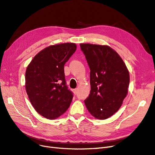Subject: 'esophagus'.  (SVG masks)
I'll list each match as a JSON object with an SVG mask.
<instances>
[{
	"instance_id": "34e87169",
	"label": "esophagus",
	"mask_w": 155,
	"mask_h": 155,
	"mask_svg": "<svg viewBox=\"0 0 155 155\" xmlns=\"http://www.w3.org/2000/svg\"><path fill=\"white\" fill-rule=\"evenodd\" d=\"M73 92H74V94H75V95H76V94H77V92H78V90H77V89H76V88H75V89H74V90H73Z\"/></svg>"
}]
</instances>
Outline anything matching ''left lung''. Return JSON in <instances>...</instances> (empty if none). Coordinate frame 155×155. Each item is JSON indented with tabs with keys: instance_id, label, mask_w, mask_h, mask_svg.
Returning a JSON list of instances; mask_svg holds the SVG:
<instances>
[{
	"instance_id": "8db88e82",
	"label": "left lung",
	"mask_w": 155,
	"mask_h": 155,
	"mask_svg": "<svg viewBox=\"0 0 155 155\" xmlns=\"http://www.w3.org/2000/svg\"><path fill=\"white\" fill-rule=\"evenodd\" d=\"M80 47L91 70V91L84 101L94 117L107 119L119 110L128 92L127 68L109 46L80 44Z\"/></svg>"
}]
</instances>
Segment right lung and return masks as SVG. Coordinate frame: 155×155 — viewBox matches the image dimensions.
I'll return each mask as SVG.
<instances>
[{"mask_svg": "<svg viewBox=\"0 0 155 155\" xmlns=\"http://www.w3.org/2000/svg\"><path fill=\"white\" fill-rule=\"evenodd\" d=\"M76 50L75 43L51 45L41 50L27 67L26 91L35 110L49 120L68 109L73 93L65 80L64 65Z\"/></svg>", "mask_w": 155, "mask_h": 155, "instance_id": "obj_1", "label": "right lung"}]
</instances>
